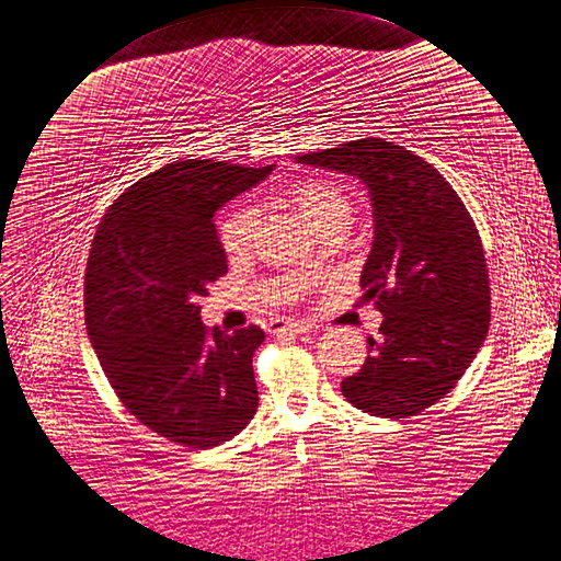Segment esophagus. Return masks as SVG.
I'll list each match as a JSON object with an SVG mask.
<instances>
[{
  "mask_svg": "<svg viewBox=\"0 0 561 561\" xmlns=\"http://www.w3.org/2000/svg\"><path fill=\"white\" fill-rule=\"evenodd\" d=\"M312 329L310 321H270V333H310Z\"/></svg>",
  "mask_w": 561,
  "mask_h": 561,
  "instance_id": "obj_1",
  "label": "esophagus"
}]
</instances>
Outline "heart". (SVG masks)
Instances as JSON below:
<instances>
[{"instance_id": "b5f03b06", "label": "heart", "mask_w": 561, "mask_h": 561, "mask_svg": "<svg viewBox=\"0 0 561 561\" xmlns=\"http://www.w3.org/2000/svg\"><path fill=\"white\" fill-rule=\"evenodd\" d=\"M286 205H291L317 232L350 224L352 203L333 179L305 176L282 188ZM259 216L251 207L234 205L224 211L219 221V242L228 259H244L256 244Z\"/></svg>"}]
</instances>
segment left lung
I'll list each match as a JSON object with an SVG mask.
<instances>
[{"instance_id":"8db88e82","label":"left lung","mask_w":561,"mask_h":561,"mask_svg":"<svg viewBox=\"0 0 561 561\" xmlns=\"http://www.w3.org/2000/svg\"><path fill=\"white\" fill-rule=\"evenodd\" d=\"M358 176L375 240L360 273L385 314L342 396L375 417H412L438 403L473 364L490 329V275L471 214L445 176L393 141L366 137L296 158Z\"/></svg>"}]
</instances>
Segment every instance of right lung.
<instances>
[{
    "label": "right lung",
    "instance_id": "1",
    "mask_svg": "<svg viewBox=\"0 0 561 561\" xmlns=\"http://www.w3.org/2000/svg\"><path fill=\"white\" fill-rule=\"evenodd\" d=\"M267 168L170 162L106 209L85 265V329L112 389L158 436L191 449L230 440L259 408V327L207 329L201 300L228 273L214 214Z\"/></svg>",
    "mask_w": 561,
    "mask_h": 561
}]
</instances>
